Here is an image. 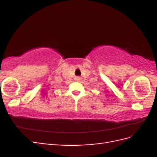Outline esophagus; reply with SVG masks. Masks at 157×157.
Listing matches in <instances>:
<instances>
[{
    "label": "esophagus",
    "mask_w": 157,
    "mask_h": 157,
    "mask_svg": "<svg viewBox=\"0 0 157 157\" xmlns=\"http://www.w3.org/2000/svg\"><path fill=\"white\" fill-rule=\"evenodd\" d=\"M81 78H80V77H76V80H80Z\"/></svg>",
    "instance_id": "1"
}]
</instances>
